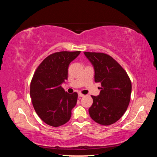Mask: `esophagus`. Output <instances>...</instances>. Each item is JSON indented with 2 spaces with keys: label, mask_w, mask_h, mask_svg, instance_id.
I'll return each mask as SVG.
<instances>
[{
  "label": "esophagus",
  "mask_w": 157,
  "mask_h": 157,
  "mask_svg": "<svg viewBox=\"0 0 157 157\" xmlns=\"http://www.w3.org/2000/svg\"><path fill=\"white\" fill-rule=\"evenodd\" d=\"M78 96H79V98H82V97H84V95L82 94V93H79V94H78Z\"/></svg>",
  "instance_id": "obj_1"
}]
</instances>
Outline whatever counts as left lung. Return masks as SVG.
Instances as JSON below:
<instances>
[{
  "label": "left lung",
  "instance_id": "obj_1",
  "mask_svg": "<svg viewBox=\"0 0 157 157\" xmlns=\"http://www.w3.org/2000/svg\"><path fill=\"white\" fill-rule=\"evenodd\" d=\"M95 69V82L101 84L98 96H93L89 112L102 125H110L125 112L131 99L132 82L124 69L110 55L103 52H84Z\"/></svg>",
  "mask_w": 157,
  "mask_h": 157
}]
</instances>
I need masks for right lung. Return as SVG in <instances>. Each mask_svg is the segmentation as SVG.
Wrapping results in <instances>:
<instances>
[{
    "label": "right lung",
    "mask_w": 157,
    "mask_h": 157,
    "mask_svg": "<svg viewBox=\"0 0 157 157\" xmlns=\"http://www.w3.org/2000/svg\"><path fill=\"white\" fill-rule=\"evenodd\" d=\"M80 51H61L50 54L36 68L30 83L33 107L45 123L52 127L63 125L70 120L78 94H68L61 86L68 78L69 63Z\"/></svg>",
    "instance_id": "1"
}]
</instances>
